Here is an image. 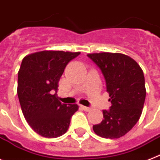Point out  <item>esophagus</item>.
<instances>
[{
	"instance_id": "esophagus-1",
	"label": "esophagus",
	"mask_w": 160,
	"mask_h": 160,
	"mask_svg": "<svg viewBox=\"0 0 160 160\" xmlns=\"http://www.w3.org/2000/svg\"><path fill=\"white\" fill-rule=\"evenodd\" d=\"M81 107H82V109L84 111L88 112V111H90V110H91V108H89V107L83 106V105H81Z\"/></svg>"
}]
</instances>
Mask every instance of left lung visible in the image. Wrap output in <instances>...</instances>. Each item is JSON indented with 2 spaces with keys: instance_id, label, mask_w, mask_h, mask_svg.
Returning a JSON list of instances; mask_svg holds the SVG:
<instances>
[{
  "instance_id": "8db88e82",
  "label": "left lung",
  "mask_w": 160,
  "mask_h": 160,
  "mask_svg": "<svg viewBox=\"0 0 160 160\" xmlns=\"http://www.w3.org/2000/svg\"><path fill=\"white\" fill-rule=\"evenodd\" d=\"M102 72L112 105L103 110L104 119L93 126L96 135L115 139L124 136L142 115L146 91L142 69L137 62L120 53L88 54Z\"/></svg>"
}]
</instances>
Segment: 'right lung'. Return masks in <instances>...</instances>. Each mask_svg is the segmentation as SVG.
Returning <instances> with one entry per match:
<instances>
[{
    "instance_id": "add662e5",
    "label": "right lung",
    "mask_w": 160,
    "mask_h": 160,
    "mask_svg": "<svg viewBox=\"0 0 160 160\" xmlns=\"http://www.w3.org/2000/svg\"><path fill=\"white\" fill-rule=\"evenodd\" d=\"M80 52L42 51L26 55L18 72L17 93L25 119L42 137L55 138L67 132L77 104L58 100L59 78Z\"/></svg>"
}]
</instances>
